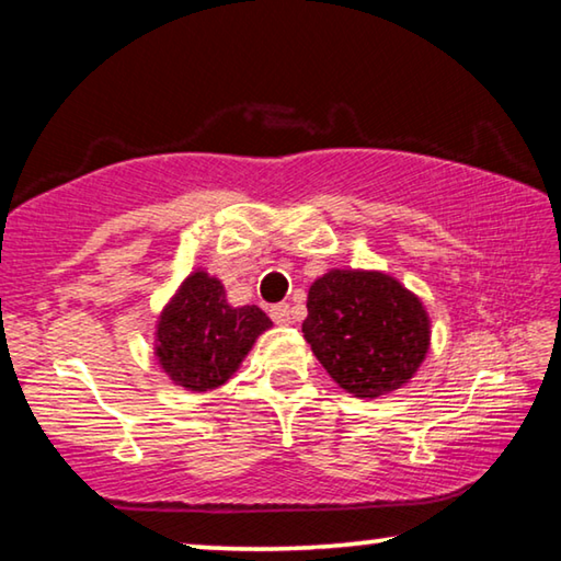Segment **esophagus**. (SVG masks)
Returning <instances> with one entry per match:
<instances>
[{
  "mask_svg": "<svg viewBox=\"0 0 561 561\" xmlns=\"http://www.w3.org/2000/svg\"><path fill=\"white\" fill-rule=\"evenodd\" d=\"M270 317L274 324L287 327V324H291V307L289 304H274V307L270 309Z\"/></svg>",
  "mask_w": 561,
  "mask_h": 561,
  "instance_id": "34e87169",
  "label": "esophagus"
}]
</instances>
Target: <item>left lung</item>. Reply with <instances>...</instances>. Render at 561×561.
<instances>
[{
    "instance_id": "1",
    "label": "left lung",
    "mask_w": 561,
    "mask_h": 561,
    "mask_svg": "<svg viewBox=\"0 0 561 561\" xmlns=\"http://www.w3.org/2000/svg\"><path fill=\"white\" fill-rule=\"evenodd\" d=\"M301 331L327 374L356 398L403 388L431 348V317L386 272L331 270L309 287Z\"/></svg>"
}]
</instances>
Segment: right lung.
Masks as SVG:
<instances>
[{
  "instance_id": "add662e5",
  "label": "right lung",
  "mask_w": 561,
  "mask_h": 561,
  "mask_svg": "<svg viewBox=\"0 0 561 561\" xmlns=\"http://www.w3.org/2000/svg\"><path fill=\"white\" fill-rule=\"evenodd\" d=\"M272 327L260 307H232L222 282L205 270L187 274L156 321V358L185 391H213L227 383Z\"/></svg>"
}]
</instances>
